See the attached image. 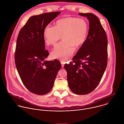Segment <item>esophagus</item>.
<instances>
[{"label":"esophagus","instance_id":"esophagus-1","mask_svg":"<svg viewBox=\"0 0 124 124\" xmlns=\"http://www.w3.org/2000/svg\"><path fill=\"white\" fill-rule=\"evenodd\" d=\"M60 62H61V65H62V68H63V67H64V65H65V61H64L63 60H61Z\"/></svg>","mask_w":124,"mask_h":124}]
</instances>
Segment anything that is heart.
Wrapping results in <instances>:
<instances>
[{
	"label": "heart",
	"instance_id": "1",
	"mask_svg": "<svg viewBox=\"0 0 124 124\" xmlns=\"http://www.w3.org/2000/svg\"><path fill=\"white\" fill-rule=\"evenodd\" d=\"M88 31L87 22L83 19L67 17L57 21L54 27L47 26L44 31L46 44L54 46L60 37L63 41L51 53L53 58L68 60L74 51L84 43Z\"/></svg>",
	"mask_w": 124,
	"mask_h": 124
}]
</instances>
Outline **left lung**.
Segmentation results:
<instances>
[{"mask_svg":"<svg viewBox=\"0 0 124 124\" xmlns=\"http://www.w3.org/2000/svg\"><path fill=\"white\" fill-rule=\"evenodd\" d=\"M89 21L88 36L73 57L66 64L68 84L76 94H87L98 85L107 64V38L98 18L92 13H79Z\"/></svg>","mask_w":124,"mask_h":124,"instance_id":"8db88e82","label":"left lung"}]
</instances>
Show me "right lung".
Listing matches in <instances>:
<instances>
[{
    "instance_id": "right-lung-1",
    "label": "right lung",
    "mask_w": 124,
    "mask_h": 124,
    "mask_svg": "<svg viewBox=\"0 0 124 124\" xmlns=\"http://www.w3.org/2000/svg\"><path fill=\"white\" fill-rule=\"evenodd\" d=\"M61 12L45 13L31 17L20 30L15 53V62L21 80L31 93L44 95L52 90L61 68L59 61H46L44 31Z\"/></svg>"
}]
</instances>
